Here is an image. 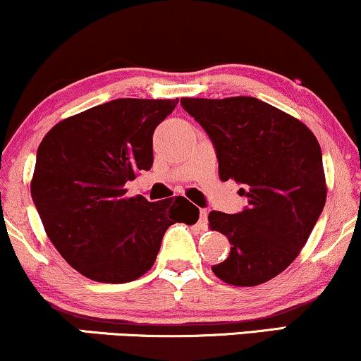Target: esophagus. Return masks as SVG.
Instances as JSON below:
<instances>
[{"instance_id": "esophagus-1", "label": "esophagus", "mask_w": 361, "mask_h": 361, "mask_svg": "<svg viewBox=\"0 0 361 361\" xmlns=\"http://www.w3.org/2000/svg\"><path fill=\"white\" fill-rule=\"evenodd\" d=\"M208 212L205 210V208H202V210H200V220H198V225L200 227H207V224H208Z\"/></svg>"}]
</instances>
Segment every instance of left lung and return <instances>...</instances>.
<instances>
[{
	"mask_svg": "<svg viewBox=\"0 0 361 361\" xmlns=\"http://www.w3.org/2000/svg\"><path fill=\"white\" fill-rule=\"evenodd\" d=\"M205 129L220 180L242 186L235 215L210 212V228L228 237L230 254L212 266L232 286H257L298 257L326 202L318 139L296 117L255 97L181 99Z\"/></svg>",
	"mask_w": 361,
	"mask_h": 361,
	"instance_id": "left-lung-1",
	"label": "left lung"
}]
</instances>
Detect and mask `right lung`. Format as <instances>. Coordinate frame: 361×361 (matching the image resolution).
Instances as JSON below:
<instances>
[{
	"mask_svg": "<svg viewBox=\"0 0 361 361\" xmlns=\"http://www.w3.org/2000/svg\"><path fill=\"white\" fill-rule=\"evenodd\" d=\"M178 99H116L68 117L37 151L32 198L60 255L82 276L123 284L151 269L169 225L198 220L183 197H126L153 166V133Z\"/></svg>",
	"mask_w": 361,
	"mask_h": 361,
	"instance_id": "1",
	"label": "right lung"
}]
</instances>
